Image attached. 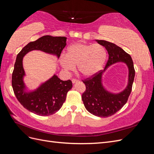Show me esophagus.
<instances>
[{
  "mask_svg": "<svg viewBox=\"0 0 154 154\" xmlns=\"http://www.w3.org/2000/svg\"><path fill=\"white\" fill-rule=\"evenodd\" d=\"M72 83H77V82H78V80H76V79H72Z\"/></svg>",
  "mask_w": 154,
  "mask_h": 154,
  "instance_id": "obj_1",
  "label": "esophagus"
}]
</instances>
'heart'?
Segmentation results:
<instances>
[{
  "mask_svg": "<svg viewBox=\"0 0 154 154\" xmlns=\"http://www.w3.org/2000/svg\"><path fill=\"white\" fill-rule=\"evenodd\" d=\"M106 57V52L103 45L78 42L69 46L66 55H62L59 62L65 71H74L77 66L78 72L88 78L101 69Z\"/></svg>",
  "mask_w": 154,
  "mask_h": 154,
  "instance_id": "1",
  "label": "heart"
}]
</instances>
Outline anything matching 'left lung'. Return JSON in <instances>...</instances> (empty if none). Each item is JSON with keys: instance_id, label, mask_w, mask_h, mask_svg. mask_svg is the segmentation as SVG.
I'll use <instances>...</instances> for the list:
<instances>
[{"instance_id": "left-lung-1", "label": "left lung", "mask_w": 154, "mask_h": 154, "mask_svg": "<svg viewBox=\"0 0 154 154\" xmlns=\"http://www.w3.org/2000/svg\"><path fill=\"white\" fill-rule=\"evenodd\" d=\"M96 41L105 48L109 54V60L103 70L83 80L86 90L83 93L82 97L88 112L98 117L107 118L117 112L127 103L132 91L135 70L131 57L123 49L105 40ZM118 62H123L128 66L129 79L128 84L125 89L115 94L105 89L102 83V75L107 68Z\"/></svg>"}]
</instances>
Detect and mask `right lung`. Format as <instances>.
<instances>
[{
	"label": "right lung",
	"mask_w": 154,
	"mask_h": 154,
	"mask_svg": "<svg viewBox=\"0 0 154 154\" xmlns=\"http://www.w3.org/2000/svg\"><path fill=\"white\" fill-rule=\"evenodd\" d=\"M65 36L46 35L31 42L17 54L12 74V87L18 101L25 109L38 116L52 115L58 111L66 101L67 92L72 87V82L63 81L56 75L51 77L32 91H27L24 82L26 75L23 67V58L33 50H39L57 56L59 58L66 45Z\"/></svg>",
	"instance_id": "obj_1"
}]
</instances>
